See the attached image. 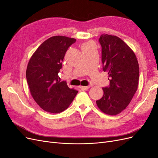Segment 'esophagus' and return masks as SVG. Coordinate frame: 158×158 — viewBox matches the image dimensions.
Instances as JSON below:
<instances>
[{
  "mask_svg": "<svg viewBox=\"0 0 158 158\" xmlns=\"http://www.w3.org/2000/svg\"><path fill=\"white\" fill-rule=\"evenodd\" d=\"M91 86L90 85H88V86H80V89H82V90H87Z\"/></svg>",
  "mask_w": 158,
  "mask_h": 158,
  "instance_id": "1",
  "label": "esophagus"
}]
</instances>
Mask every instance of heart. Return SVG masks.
<instances>
[{
	"instance_id": "1",
	"label": "heart",
	"mask_w": 158,
	"mask_h": 158,
	"mask_svg": "<svg viewBox=\"0 0 158 158\" xmlns=\"http://www.w3.org/2000/svg\"><path fill=\"white\" fill-rule=\"evenodd\" d=\"M89 44H90V43H86V44H84V45H83V46H84V45H89Z\"/></svg>"
}]
</instances>
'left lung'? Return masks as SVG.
Segmentation results:
<instances>
[{"label": "left lung", "mask_w": 158, "mask_h": 158, "mask_svg": "<svg viewBox=\"0 0 158 158\" xmlns=\"http://www.w3.org/2000/svg\"><path fill=\"white\" fill-rule=\"evenodd\" d=\"M99 42L103 70L108 73L109 85L103 88V96L96 103L103 113L115 115L126 109L136 92L139 66L135 52L119 37L103 34Z\"/></svg>", "instance_id": "8db88e82"}]
</instances>
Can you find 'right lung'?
I'll list each match as a JSON object with an SVG mask.
<instances>
[{
    "label": "right lung",
    "mask_w": 158,
    "mask_h": 158,
    "mask_svg": "<svg viewBox=\"0 0 158 158\" xmlns=\"http://www.w3.org/2000/svg\"><path fill=\"white\" fill-rule=\"evenodd\" d=\"M74 38L53 36L38 47L28 63L26 76L33 99L45 111L59 113L67 109L78 91L68 87L59 76Z\"/></svg>",
    "instance_id": "1"
}]
</instances>
